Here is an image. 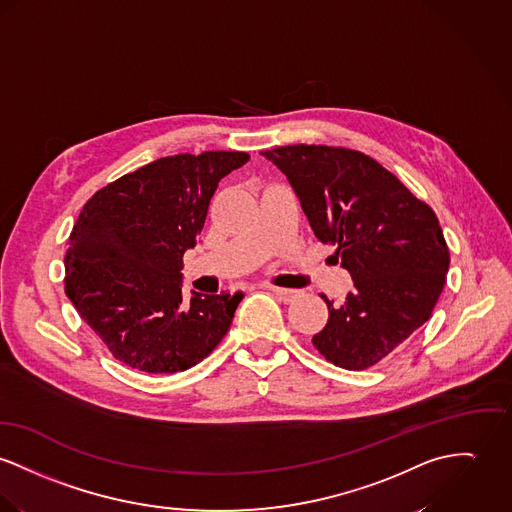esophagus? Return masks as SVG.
Segmentation results:
<instances>
[{
	"label": "esophagus",
	"instance_id": "1",
	"mask_svg": "<svg viewBox=\"0 0 512 512\" xmlns=\"http://www.w3.org/2000/svg\"><path fill=\"white\" fill-rule=\"evenodd\" d=\"M273 294H275L278 300H282V302H292L296 296H298V292L296 290H288V288H278V286H267Z\"/></svg>",
	"mask_w": 512,
	"mask_h": 512
}]
</instances>
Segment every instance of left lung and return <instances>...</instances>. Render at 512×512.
Listing matches in <instances>:
<instances>
[{"instance_id":"obj_1","label":"left lung","mask_w":512,"mask_h":512,"mask_svg":"<svg viewBox=\"0 0 512 512\" xmlns=\"http://www.w3.org/2000/svg\"><path fill=\"white\" fill-rule=\"evenodd\" d=\"M286 175L317 239L353 278L312 343L335 366L364 370L433 314L450 265L433 210L376 159L329 146L263 152Z\"/></svg>"}]
</instances>
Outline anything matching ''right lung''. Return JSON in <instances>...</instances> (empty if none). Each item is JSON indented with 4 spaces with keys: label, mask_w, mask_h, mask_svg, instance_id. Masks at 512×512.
Here are the masks:
<instances>
[{
    "label": "right lung",
    "mask_w": 512,
    "mask_h": 512,
    "mask_svg": "<svg viewBox=\"0 0 512 512\" xmlns=\"http://www.w3.org/2000/svg\"><path fill=\"white\" fill-rule=\"evenodd\" d=\"M243 152L159 158L122 175L79 212L64 257L66 294L111 354L148 374L183 372L228 333L243 292L183 294L218 183Z\"/></svg>",
    "instance_id": "right-lung-1"
}]
</instances>
